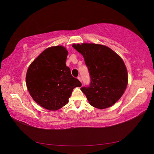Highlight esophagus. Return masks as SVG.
<instances>
[{"instance_id": "esophagus-1", "label": "esophagus", "mask_w": 154, "mask_h": 154, "mask_svg": "<svg viewBox=\"0 0 154 154\" xmlns=\"http://www.w3.org/2000/svg\"><path fill=\"white\" fill-rule=\"evenodd\" d=\"M78 80H79V81L82 82V78H81L80 77H78Z\"/></svg>"}]
</instances>
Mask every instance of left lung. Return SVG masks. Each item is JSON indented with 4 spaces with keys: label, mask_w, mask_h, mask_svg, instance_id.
I'll return each mask as SVG.
<instances>
[{
    "label": "left lung",
    "mask_w": 154,
    "mask_h": 154,
    "mask_svg": "<svg viewBox=\"0 0 154 154\" xmlns=\"http://www.w3.org/2000/svg\"><path fill=\"white\" fill-rule=\"evenodd\" d=\"M84 58L89 71L90 87L81 91L92 106L105 109L123 96L128 85V72L122 58L109 47L94 43L73 44Z\"/></svg>",
    "instance_id": "left-lung-1"
}]
</instances>
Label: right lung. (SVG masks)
I'll list each match as a JSON object with an SVG mask.
<instances>
[{"label": "right lung", "mask_w": 154, "mask_h": 154, "mask_svg": "<svg viewBox=\"0 0 154 154\" xmlns=\"http://www.w3.org/2000/svg\"><path fill=\"white\" fill-rule=\"evenodd\" d=\"M67 54L63 46H52L42 52L27 69V90L36 103L47 110H57L67 105L74 88L82 86L66 66Z\"/></svg>", "instance_id": "1"}]
</instances>
